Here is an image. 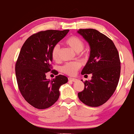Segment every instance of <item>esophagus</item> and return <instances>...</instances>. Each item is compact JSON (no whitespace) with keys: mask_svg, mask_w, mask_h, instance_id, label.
Here are the masks:
<instances>
[{"mask_svg":"<svg viewBox=\"0 0 134 134\" xmlns=\"http://www.w3.org/2000/svg\"><path fill=\"white\" fill-rule=\"evenodd\" d=\"M68 79L69 81H72V82H75V81H77L76 79H75V78H72V77H69Z\"/></svg>","mask_w":134,"mask_h":134,"instance_id":"esophagus-1","label":"esophagus"}]
</instances>
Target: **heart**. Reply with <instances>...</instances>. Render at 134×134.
I'll return each instance as SVG.
<instances>
[{"instance_id": "heart-1", "label": "heart", "mask_w": 134, "mask_h": 134, "mask_svg": "<svg viewBox=\"0 0 134 134\" xmlns=\"http://www.w3.org/2000/svg\"><path fill=\"white\" fill-rule=\"evenodd\" d=\"M65 43L76 53H79L83 50L84 43L81 38L76 36H72L67 38ZM60 47L58 44L54 46L52 50V57L54 60H58L59 58ZM81 67V64L77 62H69L64 64L61 67V71L69 76H74Z\"/></svg>"}]
</instances>
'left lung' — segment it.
Wrapping results in <instances>:
<instances>
[{
	"instance_id": "1",
	"label": "left lung",
	"mask_w": 134,
	"mask_h": 134,
	"mask_svg": "<svg viewBox=\"0 0 134 134\" xmlns=\"http://www.w3.org/2000/svg\"><path fill=\"white\" fill-rule=\"evenodd\" d=\"M77 33L90 47V57L81 74H92L91 79L84 82V90L78 97L87 106L99 107L110 99L117 87L120 75L119 54L112 40L98 30L80 29Z\"/></svg>"
}]
</instances>
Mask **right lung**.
<instances>
[{"label": "right lung", "mask_w": 134, "mask_h": 134, "mask_svg": "<svg viewBox=\"0 0 134 134\" xmlns=\"http://www.w3.org/2000/svg\"><path fill=\"white\" fill-rule=\"evenodd\" d=\"M69 30H47L34 34L23 44L16 64L19 90L26 101L38 109L50 107L58 100L59 88L68 81L58 75L50 81L46 73L51 70L52 50L66 36ZM53 73L58 74L56 70Z\"/></svg>", "instance_id": "right-lung-1"}]
</instances>
